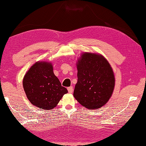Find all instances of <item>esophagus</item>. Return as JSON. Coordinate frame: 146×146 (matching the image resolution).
<instances>
[{
  "instance_id": "obj_1",
  "label": "esophagus",
  "mask_w": 146,
  "mask_h": 146,
  "mask_svg": "<svg viewBox=\"0 0 146 146\" xmlns=\"http://www.w3.org/2000/svg\"><path fill=\"white\" fill-rule=\"evenodd\" d=\"M67 90H68V93H72L73 92V87L72 86L68 87V88H67Z\"/></svg>"
}]
</instances>
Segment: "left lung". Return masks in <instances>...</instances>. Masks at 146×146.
I'll list each match as a JSON object with an SVG mask.
<instances>
[{"mask_svg":"<svg viewBox=\"0 0 146 146\" xmlns=\"http://www.w3.org/2000/svg\"><path fill=\"white\" fill-rule=\"evenodd\" d=\"M78 82L74 97L90 110L105 106L111 97L115 78L111 65L104 56L95 53H82L76 64Z\"/></svg>","mask_w":146,"mask_h":146,"instance_id":"left-lung-1","label":"left lung"}]
</instances>
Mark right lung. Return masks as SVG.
Masks as SVG:
<instances>
[{
    "label": "right lung",
    "mask_w": 146,
    "mask_h": 146,
    "mask_svg": "<svg viewBox=\"0 0 146 146\" xmlns=\"http://www.w3.org/2000/svg\"><path fill=\"white\" fill-rule=\"evenodd\" d=\"M23 86L30 103L44 110L54 109L68 93L54 75L51 63L44 61L31 66L24 76Z\"/></svg>",
    "instance_id": "1"
}]
</instances>
